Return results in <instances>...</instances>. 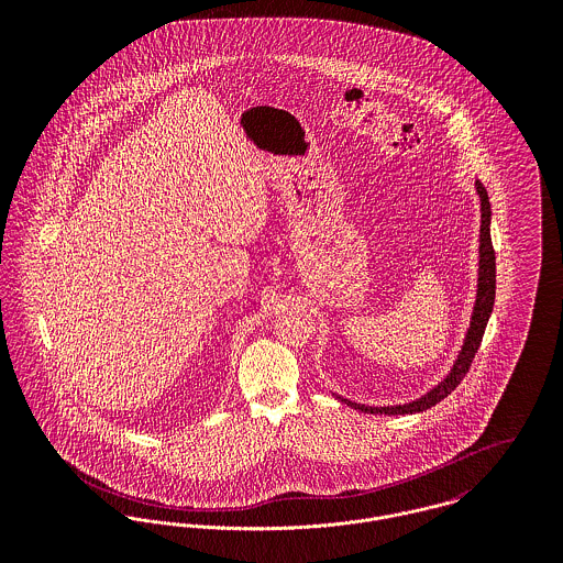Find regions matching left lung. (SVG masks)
Returning a JSON list of instances; mask_svg holds the SVG:
<instances>
[{"label":"left lung","instance_id":"left-lung-1","mask_svg":"<svg viewBox=\"0 0 563 563\" xmlns=\"http://www.w3.org/2000/svg\"><path fill=\"white\" fill-rule=\"evenodd\" d=\"M477 195H479V203H482V228H479V268H477V295H475V303H473V314H471V324L466 329L464 342L449 368V373L431 388L427 390L422 397L413 399L409 402H399V405H362V402L349 401L344 397H338L340 401L364 411V413H386V416H399V413H416V411H424L429 407H433L435 402L442 401L444 397H449L460 382L466 377L471 362L482 344L483 331L485 324L489 321L492 308H494V297H496V257H494V249H492V239H489V221H492V208H489V199L487 192L483 188L482 181H475Z\"/></svg>","mask_w":563,"mask_h":563}]
</instances>
